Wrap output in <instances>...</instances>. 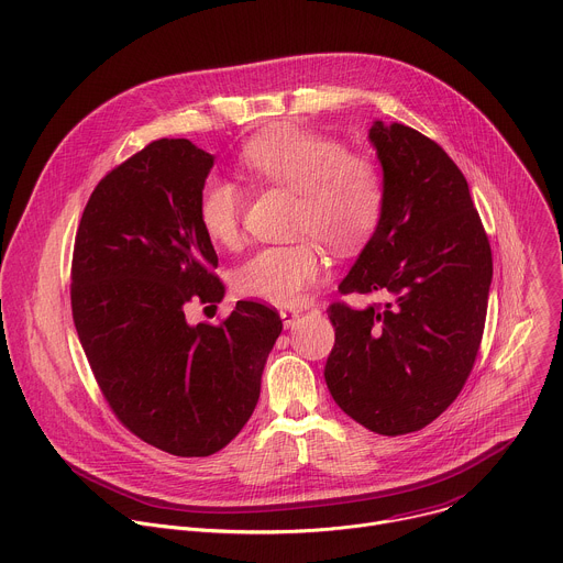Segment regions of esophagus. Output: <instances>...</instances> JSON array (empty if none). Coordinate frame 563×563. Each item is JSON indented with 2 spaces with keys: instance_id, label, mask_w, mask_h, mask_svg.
I'll return each mask as SVG.
<instances>
[{
  "instance_id": "obj_1",
  "label": "esophagus",
  "mask_w": 563,
  "mask_h": 563,
  "mask_svg": "<svg viewBox=\"0 0 563 563\" xmlns=\"http://www.w3.org/2000/svg\"><path fill=\"white\" fill-rule=\"evenodd\" d=\"M280 318H283L285 328L289 330V328H296V323L300 320V311H296V309H280Z\"/></svg>"
}]
</instances>
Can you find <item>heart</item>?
I'll use <instances>...</instances> for the list:
<instances>
[{"label":"heart","instance_id":"b5f03b06","mask_svg":"<svg viewBox=\"0 0 563 563\" xmlns=\"http://www.w3.org/2000/svg\"><path fill=\"white\" fill-rule=\"evenodd\" d=\"M240 159L254 178L298 194L294 233L305 238L252 254L235 267L233 287L245 298L291 307L323 269L316 239L334 254H352L376 231L385 209L383 174L374 159L350 153L341 140L298 126L258 133ZM243 209V189L229 178L202 183L198 222L211 243H238Z\"/></svg>","mask_w":563,"mask_h":563}]
</instances>
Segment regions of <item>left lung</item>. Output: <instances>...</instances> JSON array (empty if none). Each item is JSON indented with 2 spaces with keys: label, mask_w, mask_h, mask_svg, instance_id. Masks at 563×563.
Segmentation results:
<instances>
[{
  "label": "left lung",
  "mask_w": 563,
  "mask_h": 563,
  "mask_svg": "<svg viewBox=\"0 0 563 563\" xmlns=\"http://www.w3.org/2000/svg\"><path fill=\"white\" fill-rule=\"evenodd\" d=\"M369 142L385 209L339 291L385 300L330 305L325 380L347 417L396 437L432 423L463 389L484 336L493 252L465 176L434 140L374 122Z\"/></svg>",
  "instance_id": "obj_1"
}]
</instances>
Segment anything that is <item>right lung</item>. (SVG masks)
Wrapping results in <instances>:
<instances>
[{"label":"right lung","instance_id":"obj_1","mask_svg":"<svg viewBox=\"0 0 563 563\" xmlns=\"http://www.w3.org/2000/svg\"><path fill=\"white\" fill-rule=\"evenodd\" d=\"M213 155L155 140L109 172L79 220L73 323L118 421L176 456H209L250 421L276 309L238 300L220 325L187 323L189 302H220L218 256L198 222Z\"/></svg>","mask_w":563,"mask_h":563}]
</instances>
